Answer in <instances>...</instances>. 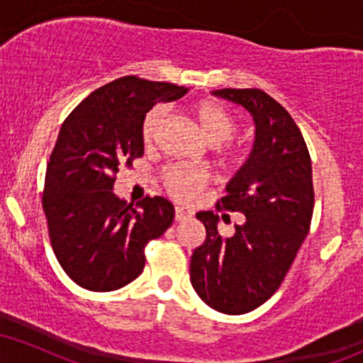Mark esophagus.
Segmentation results:
<instances>
[{
	"label": "esophagus",
	"mask_w": 363,
	"mask_h": 363,
	"mask_svg": "<svg viewBox=\"0 0 363 363\" xmlns=\"http://www.w3.org/2000/svg\"><path fill=\"white\" fill-rule=\"evenodd\" d=\"M191 218V213H187L184 208H176V222H184V220Z\"/></svg>",
	"instance_id": "34e87169"
}]
</instances>
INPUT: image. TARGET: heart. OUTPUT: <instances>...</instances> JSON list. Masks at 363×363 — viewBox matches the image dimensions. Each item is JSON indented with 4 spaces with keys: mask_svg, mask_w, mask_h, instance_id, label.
Here are the masks:
<instances>
[{
    "mask_svg": "<svg viewBox=\"0 0 363 363\" xmlns=\"http://www.w3.org/2000/svg\"><path fill=\"white\" fill-rule=\"evenodd\" d=\"M193 114L196 121L199 123L205 138L211 145H222L230 141L235 136L239 124L234 116L230 114L222 104L213 101H203L198 102L193 107ZM165 119H167V112L164 107H155L145 116L143 124H141V138L145 145H153L160 135L162 128H164ZM242 157V150L228 148L223 155L225 164H235ZM165 187L174 198L177 199H191L196 193L203 189L206 184L208 177L201 170L193 167H170L164 176Z\"/></svg>",
    "mask_w": 363,
    "mask_h": 363,
    "instance_id": "1",
    "label": "heart"
}]
</instances>
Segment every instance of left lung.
<instances>
[{
	"mask_svg": "<svg viewBox=\"0 0 363 363\" xmlns=\"http://www.w3.org/2000/svg\"><path fill=\"white\" fill-rule=\"evenodd\" d=\"M216 97L251 112L256 136L245 164L228 181L218 206L245 216L235 234H218V215L199 211L205 242L191 256V285L223 314H245L281 285L311 227L312 164L295 121L257 89L213 90Z\"/></svg>",
	"mask_w": 363,
	"mask_h": 363,
	"instance_id": "8db88e82",
	"label": "left lung"
}]
</instances>
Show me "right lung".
Masks as SVG:
<instances>
[{
  "mask_svg": "<svg viewBox=\"0 0 363 363\" xmlns=\"http://www.w3.org/2000/svg\"><path fill=\"white\" fill-rule=\"evenodd\" d=\"M187 90L123 77L90 94L62 123L45 170L43 208L54 254L82 289L112 291L138 278L145 245L172 225L169 199L147 196L133 208L114 194V182L123 165L143 155L147 112Z\"/></svg>",
  "mask_w": 363,
  "mask_h": 363,
  "instance_id": "1",
  "label": "right lung"
}]
</instances>
